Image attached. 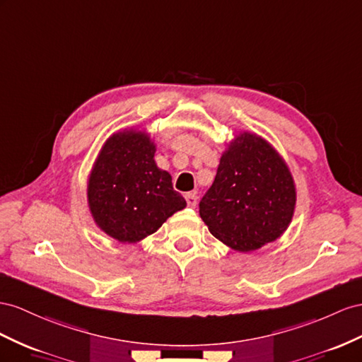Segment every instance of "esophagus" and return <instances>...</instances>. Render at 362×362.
I'll return each instance as SVG.
<instances>
[{
  "label": "esophagus",
  "mask_w": 362,
  "mask_h": 362,
  "mask_svg": "<svg viewBox=\"0 0 362 362\" xmlns=\"http://www.w3.org/2000/svg\"><path fill=\"white\" fill-rule=\"evenodd\" d=\"M185 199H187V203H188L189 208H196V205H197V196H196V194L188 192L187 196H185Z\"/></svg>",
  "instance_id": "34e87169"
}]
</instances>
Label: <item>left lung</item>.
<instances>
[{"mask_svg": "<svg viewBox=\"0 0 362 362\" xmlns=\"http://www.w3.org/2000/svg\"><path fill=\"white\" fill-rule=\"evenodd\" d=\"M295 200L292 175L281 157L262 137L243 133L221 156L199 208L212 235L247 252L284 233Z\"/></svg>", "mask_w": 362, "mask_h": 362, "instance_id": "left-lung-1", "label": "left lung"}]
</instances>
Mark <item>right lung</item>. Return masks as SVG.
<instances>
[{
    "label": "right lung",
    "mask_w": 362,
    "mask_h": 362,
    "mask_svg": "<svg viewBox=\"0 0 362 362\" xmlns=\"http://www.w3.org/2000/svg\"><path fill=\"white\" fill-rule=\"evenodd\" d=\"M156 146L144 133L110 137L88 180V205L98 226L119 242H139L187 206L171 175L157 168Z\"/></svg>",
    "instance_id": "right-lung-1"
}]
</instances>
